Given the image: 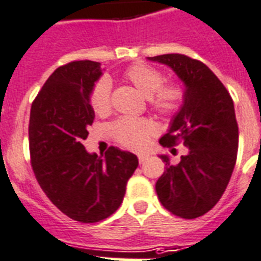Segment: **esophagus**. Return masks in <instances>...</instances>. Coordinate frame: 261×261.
Here are the masks:
<instances>
[{
    "instance_id": "obj_1",
    "label": "esophagus",
    "mask_w": 261,
    "mask_h": 261,
    "mask_svg": "<svg viewBox=\"0 0 261 261\" xmlns=\"http://www.w3.org/2000/svg\"><path fill=\"white\" fill-rule=\"evenodd\" d=\"M148 160V154H139V161H140V164H144L145 161Z\"/></svg>"
}]
</instances>
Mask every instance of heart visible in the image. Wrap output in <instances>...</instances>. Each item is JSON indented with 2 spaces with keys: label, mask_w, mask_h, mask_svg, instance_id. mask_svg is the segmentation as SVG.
Instances as JSON below:
<instances>
[{
  "label": "heart",
  "mask_w": 261,
  "mask_h": 261,
  "mask_svg": "<svg viewBox=\"0 0 261 261\" xmlns=\"http://www.w3.org/2000/svg\"><path fill=\"white\" fill-rule=\"evenodd\" d=\"M124 80L132 84L144 96L152 111L164 117H171L180 112L185 101V89L177 81L165 83V76L156 68L145 64L129 66ZM89 104L96 115L104 116L111 111V85L101 79L93 85L89 93ZM112 137L132 150L145 149L156 133V125L148 118L120 117L111 126Z\"/></svg>",
  "instance_id": "heart-1"
}]
</instances>
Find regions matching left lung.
<instances>
[{"instance_id":"left-lung-1","label":"left lung","mask_w":261,"mask_h":261,"mask_svg":"<svg viewBox=\"0 0 261 261\" xmlns=\"http://www.w3.org/2000/svg\"><path fill=\"white\" fill-rule=\"evenodd\" d=\"M171 66L185 84V101L172 125L160 139L167 148L182 143L187 156L172 165L160 156L167 171L156 182L160 203L182 219L203 216L216 205L231 180L239 148L233 101L205 64L185 55L149 57Z\"/></svg>"}]
</instances>
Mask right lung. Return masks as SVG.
Returning <instances> with one entry per match:
<instances>
[{"mask_svg":"<svg viewBox=\"0 0 261 261\" xmlns=\"http://www.w3.org/2000/svg\"><path fill=\"white\" fill-rule=\"evenodd\" d=\"M100 64L73 61L51 73L30 109V163L41 189L62 213L97 223L121 205L136 154L111 146L104 157L88 153L83 140L94 120L89 93Z\"/></svg>","mask_w":261,"mask_h":261,"instance_id":"add662e5","label":"right lung"}]
</instances>
